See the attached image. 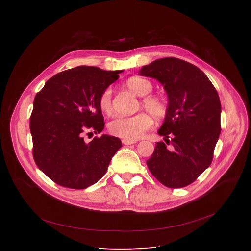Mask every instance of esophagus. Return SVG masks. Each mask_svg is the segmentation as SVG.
Masks as SVG:
<instances>
[{"instance_id":"1","label":"esophagus","mask_w":251,"mask_h":251,"mask_svg":"<svg viewBox=\"0 0 251 251\" xmlns=\"http://www.w3.org/2000/svg\"><path fill=\"white\" fill-rule=\"evenodd\" d=\"M122 143L124 145H131V144H135L136 141L135 140H127V139H124L122 140Z\"/></svg>"}]
</instances>
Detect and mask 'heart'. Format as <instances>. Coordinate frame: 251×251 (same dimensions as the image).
<instances>
[{"label": "heart", "mask_w": 251, "mask_h": 251, "mask_svg": "<svg viewBox=\"0 0 251 251\" xmlns=\"http://www.w3.org/2000/svg\"><path fill=\"white\" fill-rule=\"evenodd\" d=\"M127 86L138 96H144L142 98V105L156 118H162L166 115L167 108L164 101L158 96L148 95L153 88L152 83L148 79L134 76L127 80ZM98 103L102 112L109 114L112 111V90L110 88H106L100 94ZM153 123L152 117L146 112L134 116L118 115L108 123V131L120 138L137 140L152 128Z\"/></svg>", "instance_id": "heart-1"}]
</instances>
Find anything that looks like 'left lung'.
Instances as JSON below:
<instances>
[{
	"mask_svg": "<svg viewBox=\"0 0 251 251\" xmlns=\"http://www.w3.org/2000/svg\"><path fill=\"white\" fill-rule=\"evenodd\" d=\"M139 75L157 79L168 95L164 123L148 168L168 188H184L209 167L221 133L222 106L217 89L196 65L176 57L156 59ZM171 138V141L168 138Z\"/></svg>",
	"mask_w": 251,
	"mask_h": 251,
	"instance_id": "8db88e82",
	"label": "left lung"
}]
</instances>
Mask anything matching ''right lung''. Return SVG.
I'll return each instance as SVG.
<instances>
[{
  "instance_id": "1",
  "label": "right lung",
  "mask_w": 251,
  "mask_h": 251,
  "mask_svg": "<svg viewBox=\"0 0 251 251\" xmlns=\"http://www.w3.org/2000/svg\"><path fill=\"white\" fill-rule=\"evenodd\" d=\"M122 71L77 66L52 76L35 95L29 123L33 159L57 185L82 190L95 184L122 147L119 138L104 134L84 141L88 130L104 129L99 96Z\"/></svg>"
}]
</instances>
